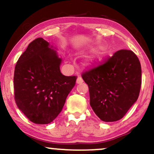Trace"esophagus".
<instances>
[{"label": "esophagus", "instance_id": "1", "mask_svg": "<svg viewBox=\"0 0 154 154\" xmlns=\"http://www.w3.org/2000/svg\"><path fill=\"white\" fill-rule=\"evenodd\" d=\"M82 82H83L82 78L80 76H79V77H77V84H81V83H82Z\"/></svg>", "mask_w": 154, "mask_h": 154}]
</instances>
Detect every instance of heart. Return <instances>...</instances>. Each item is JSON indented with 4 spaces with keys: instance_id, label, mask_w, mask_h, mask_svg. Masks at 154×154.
<instances>
[{
    "instance_id": "1",
    "label": "heart",
    "mask_w": 154,
    "mask_h": 154,
    "mask_svg": "<svg viewBox=\"0 0 154 154\" xmlns=\"http://www.w3.org/2000/svg\"><path fill=\"white\" fill-rule=\"evenodd\" d=\"M108 52V48L106 46H103L100 48V50L95 53L94 55L91 57L90 59L91 63H97L100 62L101 60H102L103 58L104 57V56L107 54Z\"/></svg>"
}]
</instances>
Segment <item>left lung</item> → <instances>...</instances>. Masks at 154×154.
I'll list each match as a JSON object with an SVG mask.
<instances>
[{
	"mask_svg": "<svg viewBox=\"0 0 154 154\" xmlns=\"http://www.w3.org/2000/svg\"><path fill=\"white\" fill-rule=\"evenodd\" d=\"M100 64L83 72L89 87L90 106L103 122L124 117L139 97L141 67L134 52L120 50Z\"/></svg>",
	"mask_w": 154,
	"mask_h": 154,
	"instance_id": "obj_1",
	"label": "left lung"
}]
</instances>
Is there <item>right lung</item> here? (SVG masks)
Listing matches in <instances>:
<instances>
[{
  "label": "right lung",
  "mask_w": 154,
  "mask_h": 154,
  "mask_svg": "<svg viewBox=\"0 0 154 154\" xmlns=\"http://www.w3.org/2000/svg\"><path fill=\"white\" fill-rule=\"evenodd\" d=\"M60 63L49 42L38 38L28 45L15 65V102L35 124H49L57 117L75 85L77 76L63 75Z\"/></svg>",
  "instance_id": "obj_1"
}]
</instances>
